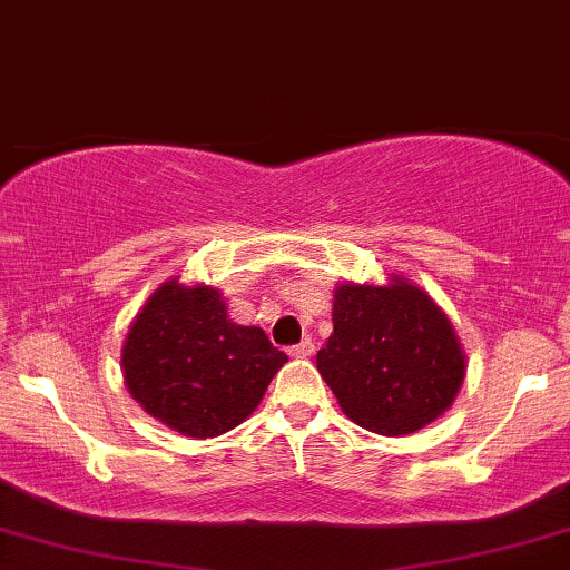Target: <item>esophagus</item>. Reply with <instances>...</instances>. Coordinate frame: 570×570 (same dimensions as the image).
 Segmentation results:
<instances>
[{
  "mask_svg": "<svg viewBox=\"0 0 570 570\" xmlns=\"http://www.w3.org/2000/svg\"><path fill=\"white\" fill-rule=\"evenodd\" d=\"M314 354V343L312 341H301L298 346H293L291 348V356H296V360H306V356H312Z\"/></svg>",
  "mask_w": 570,
  "mask_h": 570,
  "instance_id": "esophagus-1",
  "label": "esophagus"
}]
</instances>
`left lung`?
<instances>
[{
    "label": "left lung",
    "mask_w": 570,
    "mask_h": 570,
    "mask_svg": "<svg viewBox=\"0 0 570 570\" xmlns=\"http://www.w3.org/2000/svg\"><path fill=\"white\" fill-rule=\"evenodd\" d=\"M317 370L341 410L381 435H410L454 404L468 356L444 308L402 274L341 283Z\"/></svg>",
    "instance_id": "1"
}]
</instances>
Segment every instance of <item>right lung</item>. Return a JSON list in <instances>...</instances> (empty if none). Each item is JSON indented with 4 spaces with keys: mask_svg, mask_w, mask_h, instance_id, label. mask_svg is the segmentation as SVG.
I'll list each match as a JSON object with an SVG mask.
<instances>
[{
    "mask_svg": "<svg viewBox=\"0 0 570 570\" xmlns=\"http://www.w3.org/2000/svg\"><path fill=\"white\" fill-rule=\"evenodd\" d=\"M285 362L262 327L229 320L219 287L179 277L153 291L121 348L135 402L187 439H214L250 417Z\"/></svg>",
    "mask_w": 570,
    "mask_h": 570,
    "instance_id": "1",
    "label": "right lung"
}]
</instances>
